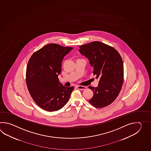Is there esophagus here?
<instances>
[{"label":"esophagus","instance_id":"obj_1","mask_svg":"<svg viewBox=\"0 0 151 151\" xmlns=\"http://www.w3.org/2000/svg\"><path fill=\"white\" fill-rule=\"evenodd\" d=\"M77 88H78L79 90L83 91V90H85V89L86 88V87L83 86H78Z\"/></svg>","mask_w":151,"mask_h":151}]
</instances>
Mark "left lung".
<instances>
[{
	"mask_svg": "<svg viewBox=\"0 0 151 151\" xmlns=\"http://www.w3.org/2000/svg\"><path fill=\"white\" fill-rule=\"evenodd\" d=\"M79 51L88 58L93 74L99 80L96 87H88L94 94L89 102L96 108L109 106L122 87L124 66L120 55L115 48L99 42L80 46Z\"/></svg>",
	"mask_w": 151,
	"mask_h": 151,
	"instance_id": "left-lung-1",
	"label": "left lung"
}]
</instances>
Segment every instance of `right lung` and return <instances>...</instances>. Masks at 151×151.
I'll list each match as a JSON object with an SVG mask.
<instances>
[{
    "label": "right lung",
    "mask_w": 151,
    "mask_h": 151,
    "mask_svg": "<svg viewBox=\"0 0 151 151\" xmlns=\"http://www.w3.org/2000/svg\"><path fill=\"white\" fill-rule=\"evenodd\" d=\"M73 47L49 44L35 52L29 60L26 81L35 104L48 112L61 109L68 103L74 87L59 82L61 63Z\"/></svg>",
    "instance_id": "1"
}]
</instances>
